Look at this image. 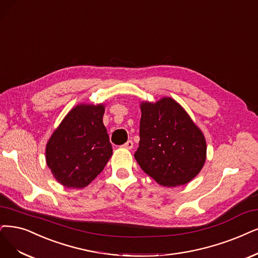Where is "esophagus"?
Segmentation results:
<instances>
[{
    "label": "esophagus",
    "instance_id": "obj_1",
    "mask_svg": "<svg viewBox=\"0 0 258 258\" xmlns=\"http://www.w3.org/2000/svg\"><path fill=\"white\" fill-rule=\"evenodd\" d=\"M133 147H134V144H133V141H132V140L126 141L125 144H124V145L122 146V148H124V149H127V150L133 149Z\"/></svg>",
    "mask_w": 258,
    "mask_h": 258
}]
</instances>
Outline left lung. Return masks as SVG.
<instances>
[{
	"instance_id": "8db88e82",
	"label": "left lung",
	"mask_w": 258,
	"mask_h": 258,
	"mask_svg": "<svg viewBox=\"0 0 258 258\" xmlns=\"http://www.w3.org/2000/svg\"><path fill=\"white\" fill-rule=\"evenodd\" d=\"M139 147L135 158L140 168L163 186L190 182L206 158V141L178 103L164 98L141 104Z\"/></svg>"
}]
</instances>
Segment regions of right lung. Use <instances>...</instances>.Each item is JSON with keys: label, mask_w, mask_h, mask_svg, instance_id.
Wrapping results in <instances>:
<instances>
[{"label": "right lung", "mask_w": 258, "mask_h": 258, "mask_svg": "<svg viewBox=\"0 0 258 258\" xmlns=\"http://www.w3.org/2000/svg\"><path fill=\"white\" fill-rule=\"evenodd\" d=\"M103 105L82 104L60 123L46 145V164L68 188H84L102 172L112 154Z\"/></svg>", "instance_id": "obj_1"}]
</instances>
